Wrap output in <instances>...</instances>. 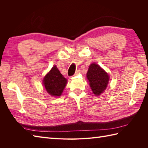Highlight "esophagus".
Instances as JSON below:
<instances>
[{"mask_svg":"<svg viewBox=\"0 0 148 148\" xmlns=\"http://www.w3.org/2000/svg\"><path fill=\"white\" fill-rule=\"evenodd\" d=\"M80 73V70H77V71H76V72H75V75H74V76H75V75H78V73Z\"/></svg>","mask_w":148,"mask_h":148,"instance_id":"esophagus-1","label":"esophagus"}]
</instances>
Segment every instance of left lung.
Returning a JSON list of instances; mask_svg holds the SVG:
<instances>
[{
	"label": "left lung",
	"instance_id": "1",
	"mask_svg": "<svg viewBox=\"0 0 148 148\" xmlns=\"http://www.w3.org/2000/svg\"><path fill=\"white\" fill-rule=\"evenodd\" d=\"M86 77L91 90L96 96H99L107 86L109 76L101 67L95 63L89 66Z\"/></svg>",
	"mask_w": 148,
	"mask_h": 148
}]
</instances>
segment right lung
<instances>
[{
	"label": "right lung",
	"instance_id": "add662e5",
	"mask_svg": "<svg viewBox=\"0 0 148 148\" xmlns=\"http://www.w3.org/2000/svg\"><path fill=\"white\" fill-rule=\"evenodd\" d=\"M42 83L46 91L52 96H61L66 86L67 80L61 74L56 65L53 66L44 77Z\"/></svg>",
	"mask_w": 148,
	"mask_h": 148
}]
</instances>
